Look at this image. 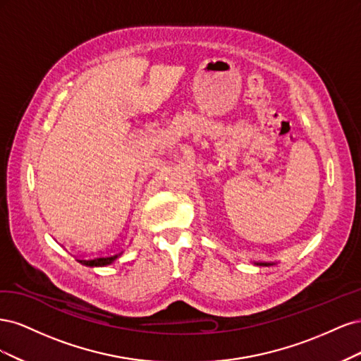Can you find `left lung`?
I'll list each match as a JSON object with an SVG mask.
<instances>
[{
	"mask_svg": "<svg viewBox=\"0 0 361 361\" xmlns=\"http://www.w3.org/2000/svg\"><path fill=\"white\" fill-rule=\"evenodd\" d=\"M256 267H274V262H253Z\"/></svg>",
	"mask_w": 361,
	"mask_h": 361,
	"instance_id": "8db88e82",
	"label": "left lung"
}]
</instances>
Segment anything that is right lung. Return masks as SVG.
<instances>
[{
    "instance_id": "right-lung-1",
    "label": "right lung",
    "mask_w": 361,
    "mask_h": 361,
    "mask_svg": "<svg viewBox=\"0 0 361 361\" xmlns=\"http://www.w3.org/2000/svg\"><path fill=\"white\" fill-rule=\"evenodd\" d=\"M123 255V251H120V253L111 255V256H99V257H93V259H80L78 262L85 267H106V265H111L113 262H116L120 256Z\"/></svg>"
}]
</instances>
